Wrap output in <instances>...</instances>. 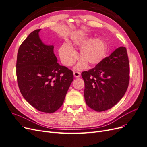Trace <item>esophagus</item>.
<instances>
[{"instance_id":"34e87169","label":"esophagus","mask_w":147,"mask_h":147,"mask_svg":"<svg viewBox=\"0 0 147 147\" xmlns=\"http://www.w3.org/2000/svg\"><path fill=\"white\" fill-rule=\"evenodd\" d=\"M74 75L75 78H78L80 76V73L78 72H74Z\"/></svg>"}]
</instances>
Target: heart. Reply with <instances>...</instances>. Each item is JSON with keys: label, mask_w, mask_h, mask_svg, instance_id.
<instances>
[{"label": "heart", "mask_w": 147, "mask_h": 147, "mask_svg": "<svg viewBox=\"0 0 147 147\" xmlns=\"http://www.w3.org/2000/svg\"><path fill=\"white\" fill-rule=\"evenodd\" d=\"M80 50L82 57L75 69L82 70L85 69L88 64L94 66L100 64L106 56L107 48L104 40L101 38H92L85 35H76L72 37L67 43H64L58 50L60 59L64 65H72L78 59L77 50Z\"/></svg>", "instance_id": "obj_1"}]
</instances>
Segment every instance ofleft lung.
Wrapping results in <instances>:
<instances>
[{
  "label": "left lung",
  "mask_w": 147,
  "mask_h": 147,
  "mask_svg": "<svg viewBox=\"0 0 147 147\" xmlns=\"http://www.w3.org/2000/svg\"><path fill=\"white\" fill-rule=\"evenodd\" d=\"M82 77L84 97L88 106L97 112L111 109L122 99L129 81L126 48L119 47Z\"/></svg>",
  "instance_id": "1"
}]
</instances>
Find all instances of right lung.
Returning a JSON list of instances; mask_svg holds the SVG:
<instances>
[{
    "instance_id": "right-lung-1",
    "label": "right lung",
    "mask_w": 147,
    "mask_h": 147,
    "mask_svg": "<svg viewBox=\"0 0 147 147\" xmlns=\"http://www.w3.org/2000/svg\"><path fill=\"white\" fill-rule=\"evenodd\" d=\"M40 30L31 32L20 47L16 76L26 100L40 112L51 113L63 104L74 74L57 63L54 46L42 41Z\"/></svg>"
}]
</instances>
